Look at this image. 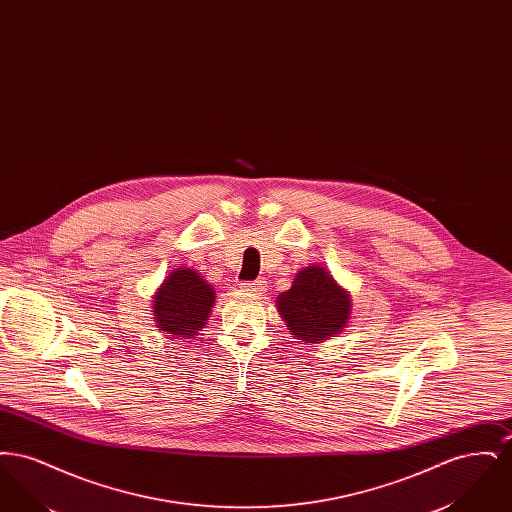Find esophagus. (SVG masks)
I'll list each match as a JSON object with an SVG mask.
<instances>
[{"label":"esophagus","instance_id":"34e87169","mask_svg":"<svg viewBox=\"0 0 512 512\" xmlns=\"http://www.w3.org/2000/svg\"><path fill=\"white\" fill-rule=\"evenodd\" d=\"M240 290L245 293H263L267 290V282L265 280L245 282V284H240Z\"/></svg>","mask_w":512,"mask_h":512}]
</instances>
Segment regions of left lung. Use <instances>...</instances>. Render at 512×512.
Listing matches in <instances>:
<instances>
[{"instance_id": "8db88e82", "label": "left lung", "mask_w": 512, "mask_h": 512, "mask_svg": "<svg viewBox=\"0 0 512 512\" xmlns=\"http://www.w3.org/2000/svg\"><path fill=\"white\" fill-rule=\"evenodd\" d=\"M351 295L322 265L301 268L292 288L276 297L278 315L293 340L315 345L338 338L351 320Z\"/></svg>"}]
</instances>
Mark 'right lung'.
<instances>
[{"label":"right lung","instance_id":"1","mask_svg":"<svg viewBox=\"0 0 512 512\" xmlns=\"http://www.w3.org/2000/svg\"><path fill=\"white\" fill-rule=\"evenodd\" d=\"M215 288L194 267H178L153 295L155 326L174 340H192L213 311Z\"/></svg>","mask_w":512,"mask_h":512}]
</instances>
